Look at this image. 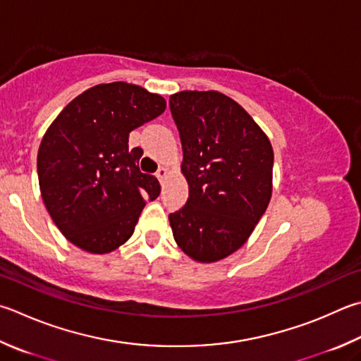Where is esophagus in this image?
<instances>
[{"mask_svg": "<svg viewBox=\"0 0 361 361\" xmlns=\"http://www.w3.org/2000/svg\"><path fill=\"white\" fill-rule=\"evenodd\" d=\"M167 175H169V172H167V169H166V167H161V169L158 170V173H156V176H158V180H159L161 183L166 181Z\"/></svg>", "mask_w": 361, "mask_h": 361, "instance_id": "obj_1", "label": "esophagus"}]
</instances>
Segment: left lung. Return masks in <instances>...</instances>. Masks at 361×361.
Masks as SVG:
<instances>
[{
	"instance_id": "8db88e82",
	"label": "left lung",
	"mask_w": 361,
	"mask_h": 361,
	"mask_svg": "<svg viewBox=\"0 0 361 361\" xmlns=\"http://www.w3.org/2000/svg\"><path fill=\"white\" fill-rule=\"evenodd\" d=\"M189 197L169 216L176 245L200 264L228 257L251 237L273 192V147L246 110L219 91L170 96Z\"/></svg>"
}]
</instances>
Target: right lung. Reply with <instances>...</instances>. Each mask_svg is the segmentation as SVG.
Returning a JSON list of instances; mask_svg holds the SVG:
<instances>
[{"label": "right lung", "mask_w": 361, "mask_h": 361, "mask_svg": "<svg viewBox=\"0 0 361 361\" xmlns=\"http://www.w3.org/2000/svg\"><path fill=\"white\" fill-rule=\"evenodd\" d=\"M166 110L161 94L134 83L91 87L58 115L37 152L39 189L51 221L72 245L109 254L126 243L147 199L161 192L142 173L129 133Z\"/></svg>", "instance_id": "add662e5"}]
</instances>
